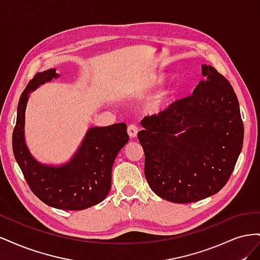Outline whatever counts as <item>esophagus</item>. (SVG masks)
I'll list each match as a JSON object with an SVG mask.
<instances>
[{
	"instance_id": "obj_1",
	"label": "esophagus",
	"mask_w": 260,
	"mask_h": 260,
	"mask_svg": "<svg viewBox=\"0 0 260 260\" xmlns=\"http://www.w3.org/2000/svg\"><path fill=\"white\" fill-rule=\"evenodd\" d=\"M138 132H139V129L136 124H130L128 127V135L131 139H135L137 138L138 136Z\"/></svg>"
}]
</instances>
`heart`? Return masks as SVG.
Returning <instances> with one entry per match:
<instances>
[{"instance_id": "1", "label": "heart", "mask_w": 260, "mask_h": 260, "mask_svg": "<svg viewBox=\"0 0 260 260\" xmlns=\"http://www.w3.org/2000/svg\"><path fill=\"white\" fill-rule=\"evenodd\" d=\"M164 81V79L161 77L157 78V79H155L153 81V85H159L161 84ZM172 92H174V90H172L171 88L166 90L165 92H162L159 96H157L155 100H153L151 102V104L148 105V111L151 114H154V115H158L159 113H161L165 108L167 107L169 101L171 99V94Z\"/></svg>"}]
</instances>
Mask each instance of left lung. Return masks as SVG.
<instances>
[{
  "instance_id": "8db88e82",
  "label": "left lung",
  "mask_w": 260,
  "mask_h": 260,
  "mask_svg": "<svg viewBox=\"0 0 260 260\" xmlns=\"http://www.w3.org/2000/svg\"><path fill=\"white\" fill-rule=\"evenodd\" d=\"M193 94L141 121L149 187L172 203L198 202L218 193L242 151L244 127L232 85L210 66Z\"/></svg>"
}]
</instances>
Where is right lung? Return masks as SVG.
Listing matches in <instances>:
<instances>
[{"label": "right lung", "mask_w": 260, "mask_h": 260, "mask_svg": "<svg viewBox=\"0 0 260 260\" xmlns=\"http://www.w3.org/2000/svg\"><path fill=\"white\" fill-rule=\"evenodd\" d=\"M51 68L39 73L22 92L13 132V152L31 191L46 205L62 210H82L103 201L112 187V169L118 153L129 142L127 124L92 127L68 161L42 164L30 153L25 139V113L30 93L56 79Z\"/></svg>", "instance_id": "obj_1"}]
</instances>
